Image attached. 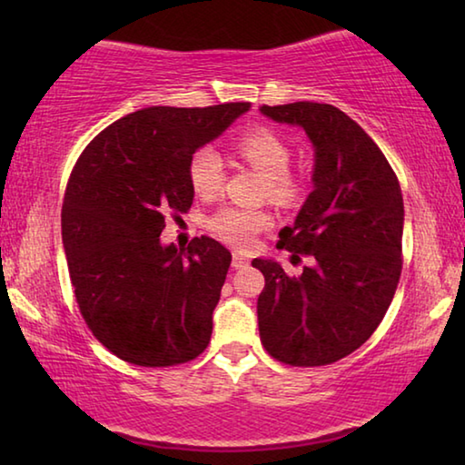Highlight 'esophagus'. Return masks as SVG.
<instances>
[{
	"label": "esophagus",
	"mask_w": 465,
	"mask_h": 465,
	"mask_svg": "<svg viewBox=\"0 0 465 465\" xmlns=\"http://www.w3.org/2000/svg\"><path fill=\"white\" fill-rule=\"evenodd\" d=\"M250 261L246 254H242V252H233V258H232V266L233 269H243V266H248Z\"/></svg>",
	"instance_id": "obj_1"
}]
</instances>
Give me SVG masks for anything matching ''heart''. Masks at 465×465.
<instances>
[{
  "label": "heart",
  "instance_id": "1",
  "mask_svg": "<svg viewBox=\"0 0 465 465\" xmlns=\"http://www.w3.org/2000/svg\"><path fill=\"white\" fill-rule=\"evenodd\" d=\"M238 152L258 174L266 180V191L272 201L289 203L297 196V184L289 178L291 152L285 141L272 131L258 129L246 133L238 141ZM225 166L223 157L215 147H201L188 162V180L196 196L215 199L223 188ZM271 225L266 211L222 207L209 219V230L233 246L246 248L254 242L256 233Z\"/></svg>",
  "mask_w": 465,
  "mask_h": 465
}]
</instances>
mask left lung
<instances>
[{
	"instance_id": "left-lung-1",
	"label": "left lung",
	"mask_w": 465,
	"mask_h": 465,
	"mask_svg": "<svg viewBox=\"0 0 465 465\" xmlns=\"http://www.w3.org/2000/svg\"><path fill=\"white\" fill-rule=\"evenodd\" d=\"M274 123L305 131L313 147L312 193L279 246L312 256L299 277L272 258L264 274L258 330L269 355L318 367L351 355L380 326L402 272L404 201L373 139L332 104L261 106Z\"/></svg>"
}]
</instances>
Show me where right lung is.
Listing matches in <instances>:
<instances>
[{
  "label": "right lung",
  "instance_id": "1",
  "mask_svg": "<svg viewBox=\"0 0 465 465\" xmlns=\"http://www.w3.org/2000/svg\"><path fill=\"white\" fill-rule=\"evenodd\" d=\"M248 110L141 108L75 163L61 209L69 277L92 334L127 363L168 367L207 349L230 250L207 235L178 250L160 235L168 211L191 209L193 153Z\"/></svg>",
  "mask_w": 465,
  "mask_h": 465
}]
</instances>
